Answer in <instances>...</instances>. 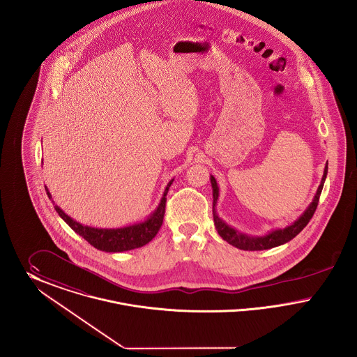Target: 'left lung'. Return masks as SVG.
<instances>
[{
  "instance_id": "8db88e82",
  "label": "left lung",
  "mask_w": 357,
  "mask_h": 357,
  "mask_svg": "<svg viewBox=\"0 0 357 357\" xmlns=\"http://www.w3.org/2000/svg\"><path fill=\"white\" fill-rule=\"evenodd\" d=\"M326 173H328V164H325L324 168V174L321 178L317 192L312 200V203L307 206V208L303 211V213L300 218L293 222L291 225L284 227V228H277V229H271L264 235H248L238 231L236 228L227 225L225 220L219 216L218 213V200H219V187L216 183V178L211 174L209 180H211V185H212V196H213V206H212V213H213V223L215 228L219 232V235L225 239V242L239 248L244 251H261V250H268V248H274L282 244L290 242L293 238H296L301 231L306 227L309 223V220L312 219L313 213L316 212V208L319 206V195L321 190L324 188V183L326 178Z\"/></svg>"
}]
</instances>
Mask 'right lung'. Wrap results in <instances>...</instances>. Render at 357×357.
<instances>
[{
  "instance_id": "1",
  "label": "right lung",
  "mask_w": 357,
  "mask_h": 357,
  "mask_svg": "<svg viewBox=\"0 0 357 357\" xmlns=\"http://www.w3.org/2000/svg\"><path fill=\"white\" fill-rule=\"evenodd\" d=\"M174 178H172L169 183L167 184L165 190L162 193V197L155 206V209L151 212V215L134 225H123L118 228H98V227H91V225H84L79 222L74 220L71 216H68L60 206L55 204L52 200V195L50 193L48 188L45 187V192L52 200L55 209H56L59 216L70 225L77 235H80L83 239H86L95 248L105 251V252H123L134 250L138 247H142L145 244L149 243L151 239L157 235L160 227L162 225L164 215H165V203H167V193L169 190Z\"/></svg>"
}]
</instances>
